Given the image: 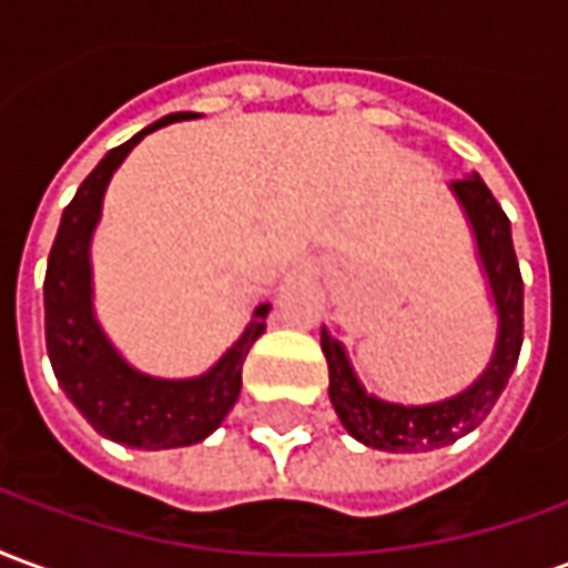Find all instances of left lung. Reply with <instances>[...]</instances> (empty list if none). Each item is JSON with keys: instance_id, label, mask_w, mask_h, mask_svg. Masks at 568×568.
<instances>
[{"instance_id": "1", "label": "left lung", "mask_w": 568, "mask_h": 568, "mask_svg": "<svg viewBox=\"0 0 568 568\" xmlns=\"http://www.w3.org/2000/svg\"><path fill=\"white\" fill-rule=\"evenodd\" d=\"M450 191L471 224L477 258L487 276L493 304H496V316H499L496 346L484 374L459 395L435 402V405H393L371 395L358 383L344 344L322 328V353L328 362V398L346 432L374 450L426 453L435 447H447L468 432H475L487 419L493 405L499 402L501 389L508 386V377L520 358L524 280H520V264L514 255L511 222L477 173L450 182Z\"/></svg>"}]
</instances>
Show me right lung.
I'll return each mask as SVG.
<instances>
[{
    "label": "right lung",
    "mask_w": 568,
    "mask_h": 568,
    "mask_svg": "<svg viewBox=\"0 0 568 568\" xmlns=\"http://www.w3.org/2000/svg\"><path fill=\"white\" fill-rule=\"evenodd\" d=\"M187 118L194 115L179 112L161 118L97 163L63 210L44 273V344L63 393L103 438L142 450L187 447L222 426L240 398L243 362L267 328L271 313V304L255 307L240 341L206 374L191 381H161L136 371L97 322L91 236L103 212L109 179L142 136Z\"/></svg>",
    "instance_id": "1"
}]
</instances>
